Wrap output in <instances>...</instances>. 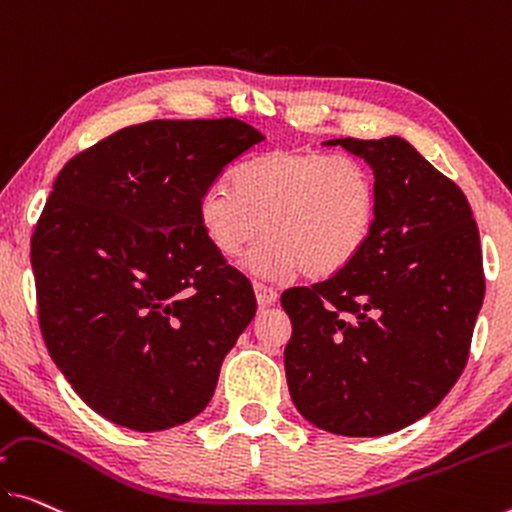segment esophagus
Listing matches in <instances>:
<instances>
[{
    "instance_id": "obj_1",
    "label": "esophagus",
    "mask_w": 512,
    "mask_h": 512,
    "mask_svg": "<svg viewBox=\"0 0 512 512\" xmlns=\"http://www.w3.org/2000/svg\"><path fill=\"white\" fill-rule=\"evenodd\" d=\"M254 290H256L258 306H270V304L277 302V297H279L277 290L270 288V286H265V283H261V281L254 283Z\"/></svg>"
}]
</instances>
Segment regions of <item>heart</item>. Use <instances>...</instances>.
I'll list each match as a JSON object with an SVG mask.
<instances>
[{
  "label": "heart",
  "instance_id": "heart-1",
  "mask_svg": "<svg viewBox=\"0 0 512 512\" xmlns=\"http://www.w3.org/2000/svg\"><path fill=\"white\" fill-rule=\"evenodd\" d=\"M231 183L201 192L199 229L224 258L240 256L265 229L267 238L249 258L261 277L297 270L311 279L334 277L373 235L377 183L357 157L279 148L238 164Z\"/></svg>",
  "mask_w": 512,
  "mask_h": 512
}]
</instances>
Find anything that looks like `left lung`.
Segmentation results:
<instances>
[{
    "label": "left lung",
    "instance_id": "1",
    "mask_svg": "<svg viewBox=\"0 0 512 512\" xmlns=\"http://www.w3.org/2000/svg\"><path fill=\"white\" fill-rule=\"evenodd\" d=\"M371 164L377 219L343 272L288 288L290 398L313 426L380 437L435 410L465 371L485 297L467 196L400 137L329 139Z\"/></svg>",
    "mask_w": 512,
    "mask_h": 512
}]
</instances>
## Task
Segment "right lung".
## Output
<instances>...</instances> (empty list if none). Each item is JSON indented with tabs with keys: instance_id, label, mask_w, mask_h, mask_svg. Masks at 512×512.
Here are the masks:
<instances>
[{
	"instance_id": "add662e5",
	"label": "right lung",
	"mask_w": 512,
	"mask_h": 512,
	"mask_svg": "<svg viewBox=\"0 0 512 512\" xmlns=\"http://www.w3.org/2000/svg\"><path fill=\"white\" fill-rule=\"evenodd\" d=\"M265 137L238 119L148 121L77 153L31 235L38 322L80 398L155 432L206 410L256 316L245 274L199 229L196 201Z\"/></svg>"
}]
</instances>
